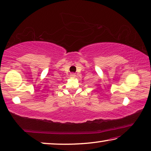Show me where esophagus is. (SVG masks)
Returning a JSON list of instances; mask_svg holds the SVG:
<instances>
[{"mask_svg":"<svg viewBox=\"0 0 151 151\" xmlns=\"http://www.w3.org/2000/svg\"><path fill=\"white\" fill-rule=\"evenodd\" d=\"M75 73H71V77H75Z\"/></svg>","mask_w":151,"mask_h":151,"instance_id":"34e87169","label":"esophagus"}]
</instances>
